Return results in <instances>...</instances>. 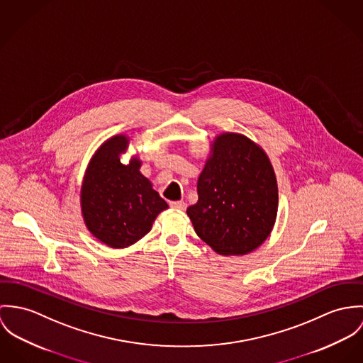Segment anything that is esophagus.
<instances>
[{"instance_id":"esophagus-1","label":"esophagus","mask_w":363,"mask_h":363,"mask_svg":"<svg viewBox=\"0 0 363 363\" xmlns=\"http://www.w3.org/2000/svg\"><path fill=\"white\" fill-rule=\"evenodd\" d=\"M169 206H171L172 208H175V210H179V211H184V210L186 208V203L182 201H171V203H169Z\"/></svg>"}]
</instances>
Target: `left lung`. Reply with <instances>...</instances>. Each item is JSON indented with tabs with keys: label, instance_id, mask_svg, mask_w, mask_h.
Masks as SVG:
<instances>
[{
	"label": "left lung",
	"instance_id": "left-lung-1",
	"mask_svg": "<svg viewBox=\"0 0 363 363\" xmlns=\"http://www.w3.org/2000/svg\"><path fill=\"white\" fill-rule=\"evenodd\" d=\"M198 195L186 214L198 237L218 255H247L273 231L276 172L262 146L242 133L223 132L211 140Z\"/></svg>",
	"mask_w": 363,
	"mask_h": 363
}]
</instances>
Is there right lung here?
Masks as SVG:
<instances>
[{"mask_svg": "<svg viewBox=\"0 0 363 363\" xmlns=\"http://www.w3.org/2000/svg\"><path fill=\"white\" fill-rule=\"evenodd\" d=\"M130 138L118 133L94 152L81 186V213L89 233L108 247L122 249L142 240L168 204L142 172L133 155L123 164Z\"/></svg>", "mask_w": 363, "mask_h": 363, "instance_id": "1", "label": "right lung"}]
</instances>
